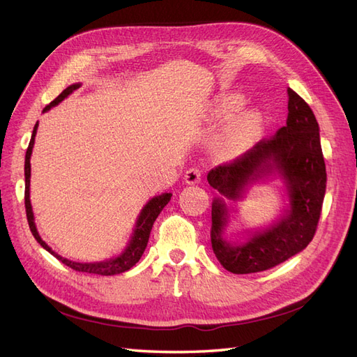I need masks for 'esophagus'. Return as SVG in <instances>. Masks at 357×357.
Returning a JSON list of instances; mask_svg holds the SVG:
<instances>
[{"instance_id":"esophagus-1","label":"esophagus","mask_w":357,"mask_h":357,"mask_svg":"<svg viewBox=\"0 0 357 357\" xmlns=\"http://www.w3.org/2000/svg\"><path fill=\"white\" fill-rule=\"evenodd\" d=\"M187 184H199L200 179H202V170L199 167H190L185 172V176H184Z\"/></svg>"}]
</instances>
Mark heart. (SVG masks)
Segmentation results:
<instances>
[{
  "instance_id": "obj_1",
  "label": "heart",
  "mask_w": 357,
  "mask_h": 357,
  "mask_svg": "<svg viewBox=\"0 0 357 357\" xmlns=\"http://www.w3.org/2000/svg\"><path fill=\"white\" fill-rule=\"evenodd\" d=\"M240 95H226L218 100L214 114L218 119H226L234 114L243 105ZM262 132V117L257 112H244L235 116L226 125L225 131L218 137L217 151L222 157L232 158L248 151L250 146L259 139Z\"/></svg>"
}]
</instances>
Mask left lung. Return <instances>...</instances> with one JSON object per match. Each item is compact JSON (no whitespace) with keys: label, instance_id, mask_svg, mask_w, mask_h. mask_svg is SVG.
<instances>
[{"label":"left lung","instance_id":"1","mask_svg":"<svg viewBox=\"0 0 357 357\" xmlns=\"http://www.w3.org/2000/svg\"><path fill=\"white\" fill-rule=\"evenodd\" d=\"M318 131L312 109L303 98L288 89L287 125L270 139L259 140L240 157L209 170V185L229 199H238L245 185L271 167L279 169L289 188V213L243 245H229L223 241L222 229L227 211L222 199L214 200L211 245L215 258L227 271L249 274L273 268L312 241L321 215L327 181Z\"/></svg>","mask_w":357,"mask_h":357}]
</instances>
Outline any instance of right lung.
Masks as SVG:
<instances>
[{"label": "right lung", "instance_id": "right-lung-1", "mask_svg": "<svg viewBox=\"0 0 357 357\" xmlns=\"http://www.w3.org/2000/svg\"><path fill=\"white\" fill-rule=\"evenodd\" d=\"M78 87H79V84H72L68 89L63 90L61 93L56 99H54L50 105L45 107L43 112H47V109H50L52 105H57L60 100L65 99L68 95H70L72 91L77 90ZM36 131H38V123L34 125V130H33V135H31V140H30V144H29V149H26V153H25V195H24L26 220H29L30 231H31L33 236L36 238V241H38L43 249H47L51 255H54V257H56L59 261H61L63 264H65V266L70 267L72 270H75V271L90 273V274H100V276H112V274L123 273L126 270H130L131 267H134L135 264L139 262V259L142 258V255H143V252L146 249V245H148L153 222L157 220V217L162 211V208L169 204L172 195L170 193H164L161 196H157V197H153L152 200H149L148 205H146L143 208V211L140 213L139 220H137L135 231H134V235H132V240H131L130 245H128V249L119 258L109 259V261H105V262H96V264H81V262H74V261H69L66 258H61L60 255H57L56 252H52L50 249V245L40 238L39 234H38V229H36L34 218H33L31 204H30V172H31L30 157H31V151H33V144H34Z\"/></svg>", "mask_w": 357, "mask_h": 357}]
</instances>
